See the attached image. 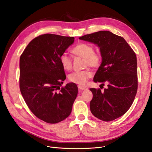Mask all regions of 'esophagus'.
Returning <instances> with one entry per match:
<instances>
[{
  "label": "esophagus",
  "mask_w": 152,
  "mask_h": 152,
  "mask_svg": "<svg viewBox=\"0 0 152 152\" xmlns=\"http://www.w3.org/2000/svg\"><path fill=\"white\" fill-rule=\"evenodd\" d=\"M78 87H79V89L80 90H86L87 89V87H86L84 86H80V85L78 86Z\"/></svg>",
  "instance_id": "34e87169"
}]
</instances>
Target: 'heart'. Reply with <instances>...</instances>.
<instances>
[{
  "mask_svg": "<svg viewBox=\"0 0 152 152\" xmlns=\"http://www.w3.org/2000/svg\"><path fill=\"white\" fill-rule=\"evenodd\" d=\"M72 53L76 56L84 58V66H91L92 68H98L102 61V56L100 53L94 51L93 45L90 44L80 42L77 44L73 48ZM60 63L62 67L66 70H70L72 68V59L66 53L61 55ZM93 72L89 69L82 71H75L69 75L68 79L70 82L79 84L84 85L90 78L93 76Z\"/></svg>",
  "mask_w": 152,
  "mask_h": 152,
  "instance_id": "heart-1",
  "label": "heart"
}]
</instances>
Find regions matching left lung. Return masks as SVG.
Listing matches in <instances>:
<instances>
[{"mask_svg":"<svg viewBox=\"0 0 152 152\" xmlns=\"http://www.w3.org/2000/svg\"><path fill=\"white\" fill-rule=\"evenodd\" d=\"M79 39L99 48L102 62L94 81L108 84L103 92L99 88L90 89L93 94L91 112L102 121H113L125 114L134 100L137 90L136 54L123 37L109 31H99Z\"/></svg>","mask_w":152,"mask_h":152,"instance_id":"obj_1","label":"left lung"}]
</instances>
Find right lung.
<instances>
[{
  "instance_id": "right-lung-1",
  "label": "right lung",
  "mask_w": 152,
  "mask_h": 152,
  "mask_svg": "<svg viewBox=\"0 0 152 152\" xmlns=\"http://www.w3.org/2000/svg\"><path fill=\"white\" fill-rule=\"evenodd\" d=\"M74 42L73 37L40 35L32 40L20 59V89L35 115L45 122L65 120L78 93L74 83L60 87L66 79L60 56Z\"/></svg>"
}]
</instances>
